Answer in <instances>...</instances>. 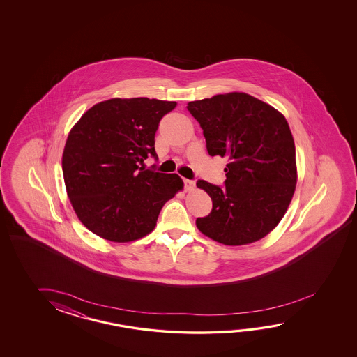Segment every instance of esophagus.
<instances>
[{"label": "esophagus", "instance_id": "1", "mask_svg": "<svg viewBox=\"0 0 357 357\" xmlns=\"http://www.w3.org/2000/svg\"><path fill=\"white\" fill-rule=\"evenodd\" d=\"M182 181H183V188H185L186 191L194 190V188H195V182L192 181V180H189V178H182Z\"/></svg>", "mask_w": 357, "mask_h": 357}]
</instances>
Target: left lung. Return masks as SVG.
<instances>
[{"label":"left lung","instance_id":"1","mask_svg":"<svg viewBox=\"0 0 357 357\" xmlns=\"http://www.w3.org/2000/svg\"><path fill=\"white\" fill-rule=\"evenodd\" d=\"M200 123L211 157L228 160L225 186L197 180L212 212L197 218L217 243H255L273 229L296 188V152L284 116L246 93L218 94L188 105Z\"/></svg>","mask_w":357,"mask_h":357}]
</instances>
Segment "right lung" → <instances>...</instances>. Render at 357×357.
I'll return each mask as SVG.
<instances>
[{"label": "right lung", "instance_id": "1", "mask_svg": "<svg viewBox=\"0 0 357 357\" xmlns=\"http://www.w3.org/2000/svg\"><path fill=\"white\" fill-rule=\"evenodd\" d=\"M176 102L108 99L91 107L70 131L62 155L68 199L93 234L129 243L152 232L162 206L182 189L176 174L145 169L158 160L155 132Z\"/></svg>", "mask_w": 357, "mask_h": 357}]
</instances>
